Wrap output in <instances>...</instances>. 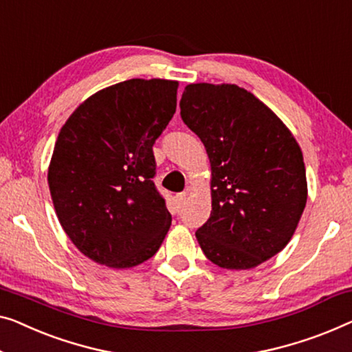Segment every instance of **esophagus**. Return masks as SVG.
<instances>
[{
  "instance_id": "34e87169",
  "label": "esophagus",
  "mask_w": 352,
  "mask_h": 352,
  "mask_svg": "<svg viewBox=\"0 0 352 352\" xmlns=\"http://www.w3.org/2000/svg\"><path fill=\"white\" fill-rule=\"evenodd\" d=\"M188 199H190V194H188V192H180V194H177V196H175L177 206H178V207H183V206H185V204L188 202Z\"/></svg>"
}]
</instances>
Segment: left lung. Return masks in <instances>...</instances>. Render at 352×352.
Masks as SVG:
<instances>
[{
  "label": "left lung",
  "mask_w": 352,
  "mask_h": 352,
  "mask_svg": "<svg viewBox=\"0 0 352 352\" xmlns=\"http://www.w3.org/2000/svg\"><path fill=\"white\" fill-rule=\"evenodd\" d=\"M180 109L212 170L201 250L221 269H254L289 243L307 206L300 145L274 110L234 83H190Z\"/></svg>",
  "instance_id": "8db88e82"
}]
</instances>
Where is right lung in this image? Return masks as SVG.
<instances>
[{
  "label": "right lung",
  "mask_w": 352,
  "mask_h": 352,
  "mask_svg": "<svg viewBox=\"0 0 352 352\" xmlns=\"http://www.w3.org/2000/svg\"><path fill=\"white\" fill-rule=\"evenodd\" d=\"M177 90V80L131 78L91 94L63 124L47 172L52 202L71 242L98 264H142L170 228L151 146L174 117Z\"/></svg>",
  "instance_id": "1"
}]
</instances>
